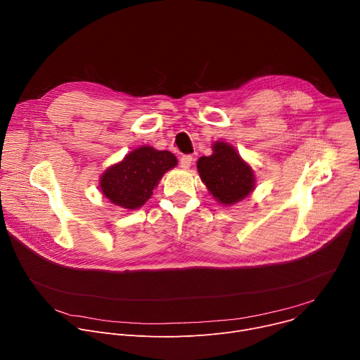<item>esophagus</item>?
I'll return each instance as SVG.
<instances>
[{"instance_id": "34e87169", "label": "esophagus", "mask_w": 360, "mask_h": 360, "mask_svg": "<svg viewBox=\"0 0 360 360\" xmlns=\"http://www.w3.org/2000/svg\"><path fill=\"white\" fill-rule=\"evenodd\" d=\"M191 162H193V157H191V155H183V157L180 158L181 169H188L190 165H191Z\"/></svg>"}]
</instances>
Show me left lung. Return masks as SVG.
<instances>
[{
	"mask_svg": "<svg viewBox=\"0 0 360 360\" xmlns=\"http://www.w3.org/2000/svg\"><path fill=\"white\" fill-rule=\"evenodd\" d=\"M209 157L198 160V172L213 199L232 206L251 195L255 188V174L236 151L225 141H216Z\"/></svg>",
	"mask_w": 360,
	"mask_h": 360,
	"instance_id": "left-lung-1",
	"label": "left lung"
}]
</instances>
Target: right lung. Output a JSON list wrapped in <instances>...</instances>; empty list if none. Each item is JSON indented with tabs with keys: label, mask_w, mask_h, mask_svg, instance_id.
<instances>
[{
	"label": "right lung",
	"mask_w": 360,
	"mask_h": 360,
	"mask_svg": "<svg viewBox=\"0 0 360 360\" xmlns=\"http://www.w3.org/2000/svg\"><path fill=\"white\" fill-rule=\"evenodd\" d=\"M176 165L173 153L141 146L101 174L99 188L112 205L127 210L140 209L153 196L164 173Z\"/></svg>",
	"instance_id": "add662e5"
}]
</instances>
